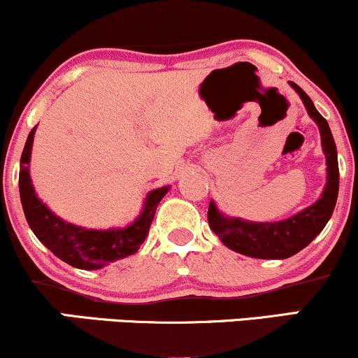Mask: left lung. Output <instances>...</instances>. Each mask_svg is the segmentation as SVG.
I'll use <instances>...</instances> for the list:
<instances>
[{
    "mask_svg": "<svg viewBox=\"0 0 358 358\" xmlns=\"http://www.w3.org/2000/svg\"><path fill=\"white\" fill-rule=\"evenodd\" d=\"M301 97L311 119L318 124L324 158H327V185L322 196L305 210L279 222H248L231 219L217 210V205H208V225L219 236L222 244L236 252L256 259H286L305 249L323 231L334 213L338 196V159L336 146L327 119L318 113L306 92L294 82H289Z\"/></svg>",
    "mask_w": 358,
    "mask_h": 358,
    "instance_id": "obj_1",
    "label": "left lung"
}]
</instances>
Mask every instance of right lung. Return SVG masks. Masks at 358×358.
I'll list each match as a JSON object with an SVG mask.
<instances>
[{"mask_svg":"<svg viewBox=\"0 0 358 358\" xmlns=\"http://www.w3.org/2000/svg\"><path fill=\"white\" fill-rule=\"evenodd\" d=\"M35 129L30 131L20 159V199L28 225L45 248H48L67 264L77 269H101L109 262L124 259L138 252L150 232L159 200L166 195L170 187L156 188L148 193L143 212L131 225L124 229H84L57 217L42 200L36 196L30 178V155L34 146Z\"/></svg>","mask_w":358,"mask_h":358,"instance_id":"1","label":"right lung"}]
</instances>
